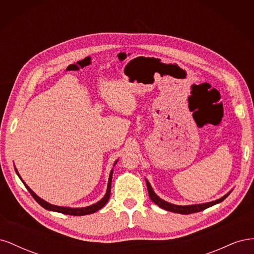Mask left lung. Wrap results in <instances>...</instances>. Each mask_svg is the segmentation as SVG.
<instances>
[{
	"label": "left lung",
	"instance_id": "obj_1",
	"mask_svg": "<svg viewBox=\"0 0 254 254\" xmlns=\"http://www.w3.org/2000/svg\"><path fill=\"white\" fill-rule=\"evenodd\" d=\"M146 184H147V190H148V195L149 198L151 199V201L155 202L157 205H159L160 207H162V209L166 210V211H170V212H174V213H179V214H191V213H197V212H200L203 211L207 207H210L214 204L219 203L222 200H225V199L229 196L230 193H228L227 195H225L224 197H221L220 199H217V200L215 201H211V202H207V203H203V204H193V205H176V204H172V203H168L162 199L159 198L156 194L155 191L152 190L151 187L149 182L146 180Z\"/></svg>",
	"mask_w": 254,
	"mask_h": 254
}]
</instances>
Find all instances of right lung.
Instances as JSON below:
<instances>
[{
  "instance_id": "1",
  "label": "right lung",
  "mask_w": 254,
  "mask_h": 254,
  "mask_svg": "<svg viewBox=\"0 0 254 254\" xmlns=\"http://www.w3.org/2000/svg\"><path fill=\"white\" fill-rule=\"evenodd\" d=\"M117 163V162H115ZM17 172V171H16ZM112 173L113 171H111L110 173V177H109V181H108V188H107V193L105 195V197L102 199L101 201H98L97 203L95 204H92L90 206H87V207H78V209H73V207H64V206H57V205H53V204H50L49 202L42 200V199L40 197H38L34 191L30 190L26 184L24 183V181H22L23 183H24L25 188L27 189V190L30 193V195H32L34 197L35 200L39 203L42 207H44V209H47L49 211H54V212H58V213H63V214H66V215H73V216H82V215H88V214H92V213H95L96 211L101 210L102 207L108 202L109 198H110V191H111V180H112ZM18 174V172H17ZM19 176V174H18ZM20 177V176H19ZM21 179V177H20ZM22 180V179H21Z\"/></svg>"
}]
</instances>
